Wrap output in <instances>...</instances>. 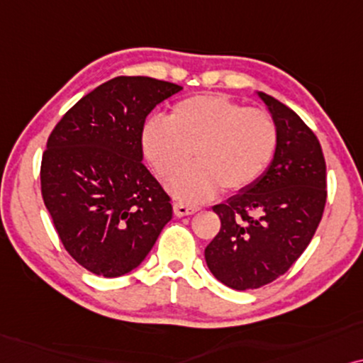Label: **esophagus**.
<instances>
[{
	"mask_svg": "<svg viewBox=\"0 0 363 363\" xmlns=\"http://www.w3.org/2000/svg\"><path fill=\"white\" fill-rule=\"evenodd\" d=\"M197 211H199V207H196V206H187V204H182V202H176V204H174V214H176L177 217L191 216Z\"/></svg>",
	"mask_w": 363,
	"mask_h": 363,
	"instance_id": "34e87169",
	"label": "esophagus"
}]
</instances>
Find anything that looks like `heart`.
<instances>
[{"label":"heart","mask_w":363,"mask_h":363,"mask_svg":"<svg viewBox=\"0 0 363 363\" xmlns=\"http://www.w3.org/2000/svg\"><path fill=\"white\" fill-rule=\"evenodd\" d=\"M143 149L162 179H171L191 160L199 164L172 179L169 189L187 202L211 199L217 191L254 184L272 161L279 133L262 109L245 108L222 94H199L174 106L169 121L149 119Z\"/></svg>","instance_id":"b5f03b06"}]
</instances>
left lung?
<instances>
[{
  "instance_id": "1",
  "label": "left lung",
  "mask_w": 363,
  "mask_h": 363,
  "mask_svg": "<svg viewBox=\"0 0 363 363\" xmlns=\"http://www.w3.org/2000/svg\"><path fill=\"white\" fill-rule=\"evenodd\" d=\"M257 94L277 125V149L254 184L212 207L220 230L204 250L212 275L235 291L259 289L286 274L311 244L327 201L317 136L286 104Z\"/></svg>"
}]
</instances>
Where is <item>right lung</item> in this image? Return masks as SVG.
<instances>
[{"label":"right lung","mask_w":363,"mask_h":363,"mask_svg":"<svg viewBox=\"0 0 363 363\" xmlns=\"http://www.w3.org/2000/svg\"><path fill=\"white\" fill-rule=\"evenodd\" d=\"M181 86L118 76L81 98L48 138L41 194L62 245L103 277L131 272L172 219L171 197L143 164L147 114Z\"/></svg>","instance_id":"1"}]
</instances>
